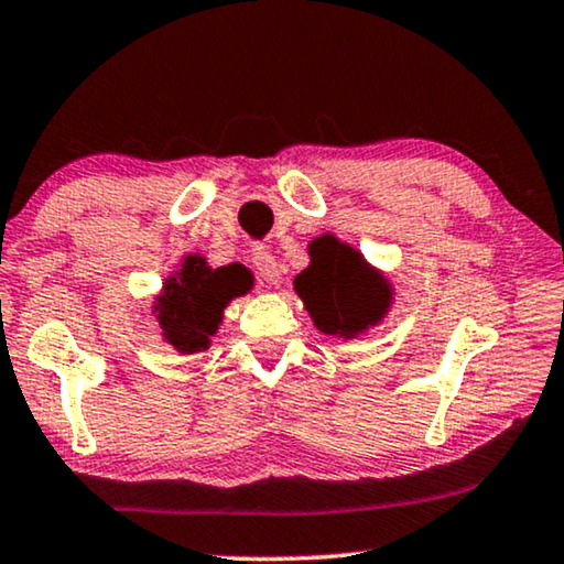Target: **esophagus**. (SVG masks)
<instances>
[{"mask_svg": "<svg viewBox=\"0 0 564 564\" xmlns=\"http://www.w3.org/2000/svg\"><path fill=\"white\" fill-rule=\"evenodd\" d=\"M252 262H254V270L259 274V280L267 282V284H276L280 282V267H276V259L267 252V249H254L252 254Z\"/></svg>", "mask_w": 564, "mask_h": 564, "instance_id": "1", "label": "esophagus"}]
</instances>
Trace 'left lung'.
Instances as JSON below:
<instances>
[{"mask_svg": "<svg viewBox=\"0 0 564 564\" xmlns=\"http://www.w3.org/2000/svg\"><path fill=\"white\" fill-rule=\"evenodd\" d=\"M294 292L317 330L343 340L383 323L395 297L391 280L335 234L312 239L310 264L294 276Z\"/></svg>", "mask_w": 564, "mask_h": 564, "instance_id": "obj_1", "label": "left lung"}]
</instances>
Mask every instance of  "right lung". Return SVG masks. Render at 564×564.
<instances>
[{
	"instance_id": "right-lung-1",
	"label": "right lung",
	"mask_w": 564,
	"mask_h": 564,
	"mask_svg": "<svg viewBox=\"0 0 564 564\" xmlns=\"http://www.w3.org/2000/svg\"><path fill=\"white\" fill-rule=\"evenodd\" d=\"M252 288L254 280L245 264L212 270L202 254L181 257L176 272L166 276L153 297V317L161 325L163 343L181 355L206 350L219 333L229 302Z\"/></svg>"
}]
</instances>
